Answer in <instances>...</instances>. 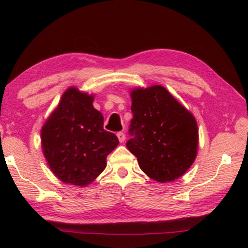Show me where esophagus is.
<instances>
[{"label":"esophagus","instance_id":"esophagus-1","mask_svg":"<svg viewBox=\"0 0 248 248\" xmlns=\"http://www.w3.org/2000/svg\"><path fill=\"white\" fill-rule=\"evenodd\" d=\"M117 137H118V140H119L120 143H123V142L125 139V136H124V132H118V133H117Z\"/></svg>","mask_w":248,"mask_h":248}]
</instances>
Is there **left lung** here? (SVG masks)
Segmentation results:
<instances>
[{
	"instance_id": "obj_1",
	"label": "left lung",
	"mask_w": 248,
	"mask_h": 248,
	"mask_svg": "<svg viewBox=\"0 0 248 248\" xmlns=\"http://www.w3.org/2000/svg\"><path fill=\"white\" fill-rule=\"evenodd\" d=\"M127 148L140 169L159 183L171 182L186 173L198 149V127L189 111L165 87L154 85L131 92Z\"/></svg>"
}]
</instances>
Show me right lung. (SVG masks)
Listing matches in <instances>:
<instances>
[{"mask_svg":"<svg viewBox=\"0 0 248 248\" xmlns=\"http://www.w3.org/2000/svg\"><path fill=\"white\" fill-rule=\"evenodd\" d=\"M93 100L92 95L71 87L41 129L49 167L59 179L75 186L93 182L119 143L116 134L104 129V117L93 107Z\"/></svg>","mask_w":248,"mask_h":248,"instance_id":"1","label":"right lung"}]
</instances>
